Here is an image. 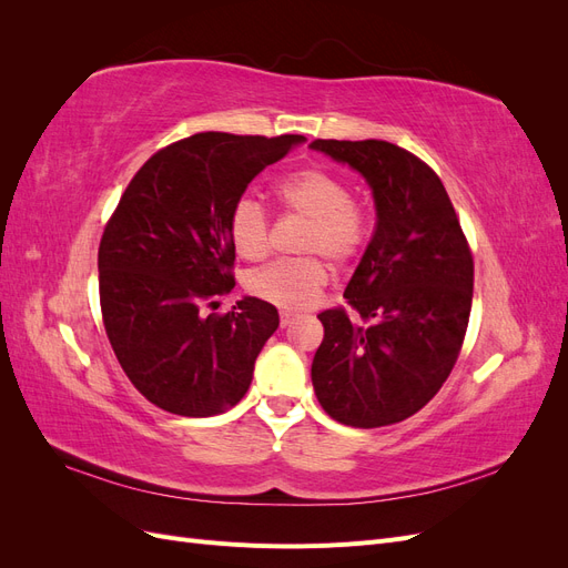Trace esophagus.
I'll list each match as a JSON object with an SVG mask.
<instances>
[{
    "instance_id": "34e87169",
    "label": "esophagus",
    "mask_w": 568,
    "mask_h": 568,
    "mask_svg": "<svg viewBox=\"0 0 568 568\" xmlns=\"http://www.w3.org/2000/svg\"><path fill=\"white\" fill-rule=\"evenodd\" d=\"M291 322H294V317H291L288 313H282V315H280V324L284 326V329H286V326H288Z\"/></svg>"
}]
</instances>
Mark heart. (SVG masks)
Segmentation results:
<instances>
[{"mask_svg":"<svg viewBox=\"0 0 568 568\" xmlns=\"http://www.w3.org/2000/svg\"><path fill=\"white\" fill-rule=\"evenodd\" d=\"M274 199L288 215L305 220L298 251L305 257L277 261L248 272L246 291L284 313L311 307L329 280L326 257L334 267H348L363 255L369 239V217L353 201V189L324 168H301L274 186ZM232 248L244 261H263L270 251V217L257 201H239L227 222Z\"/></svg>","mask_w":568,"mask_h":568,"instance_id":"obj_1","label":"heart"}]
</instances>
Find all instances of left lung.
<instances>
[{"label":"left lung","instance_id":"1","mask_svg":"<svg viewBox=\"0 0 568 568\" xmlns=\"http://www.w3.org/2000/svg\"><path fill=\"white\" fill-rule=\"evenodd\" d=\"M311 146L355 168L376 205L372 242L343 291L348 307L317 315L315 395L341 424L388 426L432 400L457 363L474 296L471 248L440 178L415 153L382 140Z\"/></svg>","mask_w":568,"mask_h":568}]
</instances>
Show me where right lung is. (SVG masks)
I'll list each match as a JSON object with an SVG mask.
<instances>
[{
    "label": "right lung",
    "mask_w": 568,
    "mask_h": 568,
    "mask_svg": "<svg viewBox=\"0 0 568 568\" xmlns=\"http://www.w3.org/2000/svg\"><path fill=\"white\" fill-rule=\"evenodd\" d=\"M298 142L199 132L153 153L120 196L99 244L101 317L120 367L156 407L213 417L246 395L277 307L251 296L230 313L201 307L234 288L232 209Z\"/></svg>",
    "instance_id": "obj_1"
}]
</instances>
